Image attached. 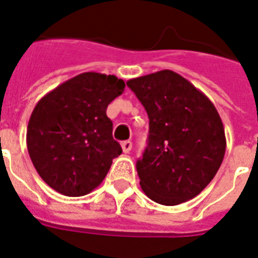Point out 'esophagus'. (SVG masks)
<instances>
[{"instance_id":"34e87169","label":"esophagus","mask_w":258,"mask_h":258,"mask_svg":"<svg viewBox=\"0 0 258 258\" xmlns=\"http://www.w3.org/2000/svg\"><path fill=\"white\" fill-rule=\"evenodd\" d=\"M121 148H123L124 153H130V150L133 149V142L131 141H124V142H121Z\"/></svg>"}]
</instances>
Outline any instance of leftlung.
Here are the masks:
<instances>
[{
	"mask_svg": "<svg viewBox=\"0 0 258 258\" xmlns=\"http://www.w3.org/2000/svg\"><path fill=\"white\" fill-rule=\"evenodd\" d=\"M149 116L148 148L137 163L152 201L179 205L207 187L226 153V134L212 101L187 79L163 70L127 82Z\"/></svg>",
	"mask_w": 258,
	"mask_h": 258,
	"instance_id": "1",
	"label": "left lung"
}]
</instances>
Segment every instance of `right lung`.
I'll use <instances>...</instances> for the list:
<instances>
[{
  "label": "right lung",
  "instance_id": "right-lung-1",
  "mask_svg": "<svg viewBox=\"0 0 258 258\" xmlns=\"http://www.w3.org/2000/svg\"><path fill=\"white\" fill-rule=\"evenodd\" d=\"M124 87L114 75L83 72L38 101L27 125V149L47 186L81 197L102 183L123 152L112 137L106 108Z\"/></svg>",
  "mask_w": 258,
  "mask_h": 258
}]
</instances>
